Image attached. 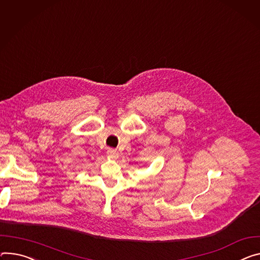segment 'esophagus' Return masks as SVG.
Listing matches in <instances>:
<instances>
[{"mask_svg": "<svg viewBox=\"0 0 260 260\" xmlns=\"http://www.w3.org/2000/svg\"><path fill=\"white\" fill-rule=\"evenodd\" d=\"M107 153L111 157H117L118 156V151L116 149H114V148H108Z\"/></svg>", "mask_w": 260, "mask_h": 260, "instance_id": "1", "label": "esophagus"}]
</instances>
